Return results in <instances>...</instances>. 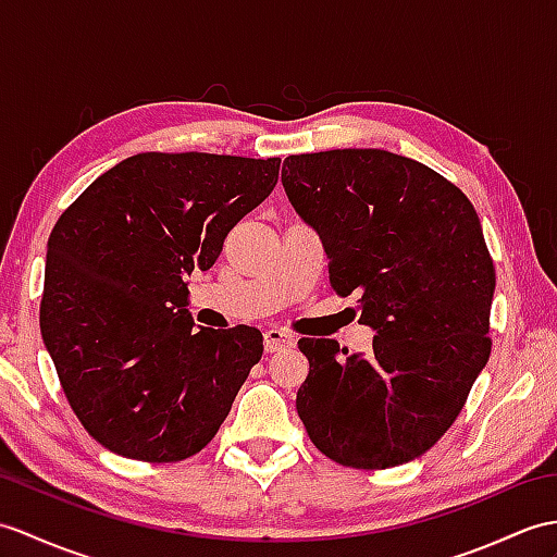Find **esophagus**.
<instances>
[{"label":"esophagus","instance_id":"esophagus-1","mask_svg":"<svg viewBox=\"0 0 557 557\" xmlns=\"http://www.w3.org/2000/svg\"><path fill=\"white\" fill-rule=\"evenodd\" d=\"M263 344H265V351L268 354H275L282 351V348H292L294 346V337L282 327H270L263 334Z\"/></svg>","mask_w":557,"mask_h":557}]
</instances>
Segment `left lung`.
<instances>
[{
	"instance_id": "8db88e82",
	"label": "left lung",
	"mask_w": 557,
	"mask_h": 557,
	"mask_svg": "<svg viewBox=\"0 0 557 557\" xmlns=\"http://www.w3.org/2000/svg\"><path fill=\"white\" fill-rule=\"evenodd\" d=\"M282 185L330 258V284L358 294L372 351L299 339L308 377L296 410L334 462L386 470L456 422L491 354L496 270L470 199L432 168L384 149L287 157Z\"/></svg>"
}]
</instances>
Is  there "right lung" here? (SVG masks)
I'll return each instance as SVG.
<instances>
[{
	"instance_id": "obj_1",
	"label": "right lung",
	"mask_w": 557,
	"mask_h": 557,
	"mask_svg": "<svg viewBox=\"0 0 557 557\" xmlns=\"http://www.w3.org/2000/svg\"><path fill=\"white\" fill-rule=\"evenodd\" d=\"M280 159L137 153L99 175L47 242L40 330L89 436L123 458L211 442L263 356L249 325L194 330L187 277L277 185Z\"/></svg>"
}]
</instances>
